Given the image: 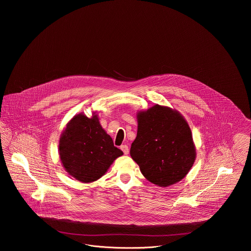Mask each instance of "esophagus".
<instances>
[{
	"instance_id": "34e87169",
	"label": "esophagus",
	"mask_w": 251,
	"mask_h": 251,
	"mask_svg": "<svg viewBox=\"0 0 251 251\" xmlns=\"http://www.w3.org/2000/svg\"><path fill=\"white\" fill-rule=\"evenodd\" d=\"M121 150L124 151V153H125V154H128V152H129L128 147H127L126 145H123V146H121Z\"/></svg>"
}]
</instances>
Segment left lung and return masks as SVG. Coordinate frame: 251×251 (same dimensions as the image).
I'll return each instance as SVG.
<instances>
[{"instance_id":"8db88e82","label":"left lung","mask_w":251,"mask_h":251,"mask_svg":"<svg viewBox=\"0 0 251 251\" xmlns=\"http://www.w3.org/2000/svg\"><path fill=\"white\" fill-rule=\"evenodd\" d=\"M137 136L130 148L144 177L158 186L183 179L191 169L196 150L190 127L175 109L153 105L137 113Z\"/></svg>"}]
</instances>
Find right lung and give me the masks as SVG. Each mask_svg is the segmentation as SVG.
Masks as SVG:
<instances>
[{"label":"right lung","mask_w":251,"mask_h":251,"mask_svg":"<svg viewBox=\"0 0 251 251\" xmlns=\"http://www.w3.org/2000/svg\"><path fill=\"white\" fill-rule=\"evenodd\" d=\"M59 154L66 171L87 183L101 178L124 152L114 146L96 113L92 118L80 113L72 118L61 134Z\"/></svg>","instance_id":"right-lung-1"}]
</instances>
